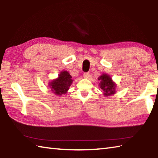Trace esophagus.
I'll list each match as a JSON object with an SVG mask.
<instances>
[{"label": "esophagus", "mask_w": 158, "mask_h": 158, "mask_svg": "<svg viewBox=\"0 0 158 158\" xmlns=\"http://www.w3.org/2000/svg\"><path fill=\"white\" fill-rule=\"evenodd\" d=\"M89 77V73H85L84 75H83V77L85 79H88V77Z\"/></svg>", "instance_id": "esophagus-1"}]
</instances>
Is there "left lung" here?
<instances>
[{"instance_id":"1","label":"left lung","mask_w":158,"mask_h":158,"mask_svg":"<svg viewBox=\"0 0 158 158\" xmlns=\"http://www.w3.org/2000/svg\"><path fill=\"white\" fill-rule=\"evenodd\" d=\"M100 81L99 87L102 90L103 95L105 96H109L115 94L116 92V83L114 82L109 75L106 73L102 74L98 77Z\"/></svg>"}]
</instances>
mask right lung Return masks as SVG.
Returning a JSON list of instances; mask_svg holds the SVG:
<instances>
[{
	"label": "right lung",
	"instance_id": "add662e5",
	"mask_svg": "<svg viewBox=\"0 0 158 158\" xmlns=\"http://www.w3.org/2000/svg\"><path fill=\"white\" fill-rule=\"evenodd\" d=\"M73 82L72 76L66 70H62L58 77L49 82L48 86L51 91L57 96H62L68 92L70 86Z\"/></svg>",
	"mask_w": 158,
	"mask_h": 158
}]
</instances>
